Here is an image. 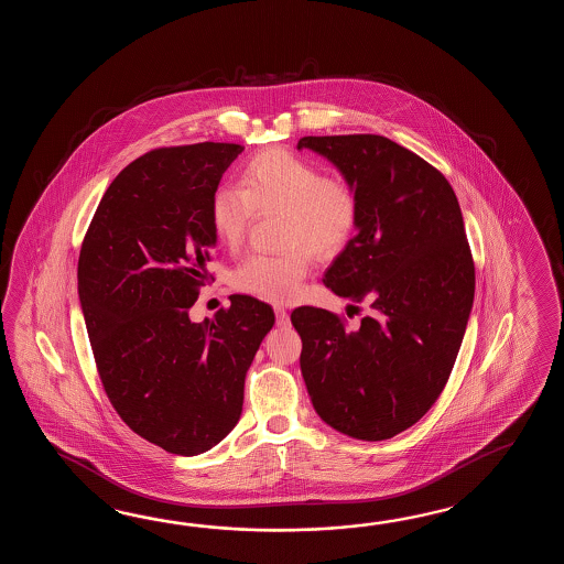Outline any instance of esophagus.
I'll list each match as a JSON object with an SVG mask.
<instances>
[{"label": "esophagus", "mask_w": 564, "mask_h": 564, "mask_svg": "<svg viewBox=\"0 0 564 564\" xmlns=\"http://www.w3.org/2000/svg\"><path fill=\"white\" fill-rule=\"evenodd\" d=\"M274 312H276L278 326H288L290 324V316H288V312L282 306H276Z\"/></svg>", "instance_id": "esophagus-1"}]
</instances>
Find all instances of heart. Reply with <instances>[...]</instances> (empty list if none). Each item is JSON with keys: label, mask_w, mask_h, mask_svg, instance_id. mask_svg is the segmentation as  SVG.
<instances>
[{"label": "heart", "mask_w": 564, "mask_h": 564, "mask_svg": "<svg viewBox=\"0 0 564 564\" xmlns=\"http://www.w3.org/2000/svg\"><path fill=\"white\" fill-rule=\"evenodd\" d=\"M280 212L282 253H250L234 272V286L268 302L296 299L311 272L312 253L335 258L355 238L360 195L350 181L328 177L321 165L284 149L252 156L240 173V187L214 192L209 216L217 238L238 248L256 214Z\"/></svg>", "instance_id": "1"}]
</instances>
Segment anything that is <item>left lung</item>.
<instances>
[{"instance_id":"left-lung-1","label":"left lung","mask_w":564,"mask_h":564,"mask_svg":"<svg viewBox=\"0 0 564 564\" xmlns=\"http://www.w3.org/2000/svg\"><path fill=\"white\" fill-rule=\"evenodd\" d=\"M299 149L359 192L357 236L323 282L371 308L355 330L324 308L292 312L302 377L336 432L389 440L432 409L462 347L476 288L462 209L437 169L381 134L302 137Z\"/></svg>"}]
</instances>
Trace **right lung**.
Returning a JSON list of instances; mask_svg holds the SVG:
<instances>
[{"instance_id":"right-lung-1","label":"right lung","mask_w":564,"mask_h":564,"mask_svg":"<svg viewBox=\"0 0 564 564\" xmlns=\"http://www.w3.org/2000/svg\"><path fill=\"white\" fill-rule=\"evenodd\" d=\"M236 143L161 147L108 185L78 258L98 377L120 420L175 456L212 449L240 421L243 381L274 326L270 304L234 294L214 321L189 308L216 231L209 205Z\"/></svg>"}]
</instances>
